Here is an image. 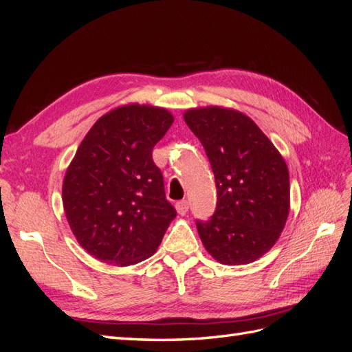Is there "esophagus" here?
I'll return each mask as SVG.
<instances>
[{
    "mask_svg": "<svg viewBox=\"0 0 352 352\" xmlns=\"http://www.w3.org/2000/svg\"><path fill=\"white\" fill-rule=\"evenodd\" d=\"M188 208H189V206H188V201L186 199H182V201H177L176 202V210H177V212L180 216H185L186 212H188Z\"/></svg>",
    "mask_w": 352,
    "mask_h": 352,
    "instance_id": "34e87169",
    "label": "esophagus"
}]
</instances>
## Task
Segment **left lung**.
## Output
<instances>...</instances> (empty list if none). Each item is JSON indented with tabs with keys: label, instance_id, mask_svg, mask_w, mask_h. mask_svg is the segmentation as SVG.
<instances>
[{
	"label": "left lung",
	"instance_id": "8db88e82",
	"mask_svg": "<svg viewBox=\"0 0 352 352\" xmlns=\"http://www.w3.org/2000/svg\"><path fill=\"white\" fill-rule=\"evenodd\" d=\"M184 119L204 146L217 188L214 214L197 220L202 243L221 264L255 261L279 239L289 214L283 157L241 111L211 105Z\"/></svg>",
	"mask_w": 352,
	"mask_h": 352
}]
</instances>
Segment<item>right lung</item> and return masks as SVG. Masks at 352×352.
Listing matches in <instances>:
<instances>
[{
	"instance_id": "right-lung-1",
	"label": "right lung",
	"mask_w": 352,
	"mask_h": 352,
	"mask_svg": "<svg viewBox=\"0 0 352 352\" xmlns=\"http://www.w3.org/2000/svg\"><path fill=\"white\" fill-rule=\"evenodd\" d=\"M173 123L166 109L131 104L95 122L63 182V206L73 235L107 264L146 260L176 217L153 148Z\"/></svg>"
}]
</instances>
